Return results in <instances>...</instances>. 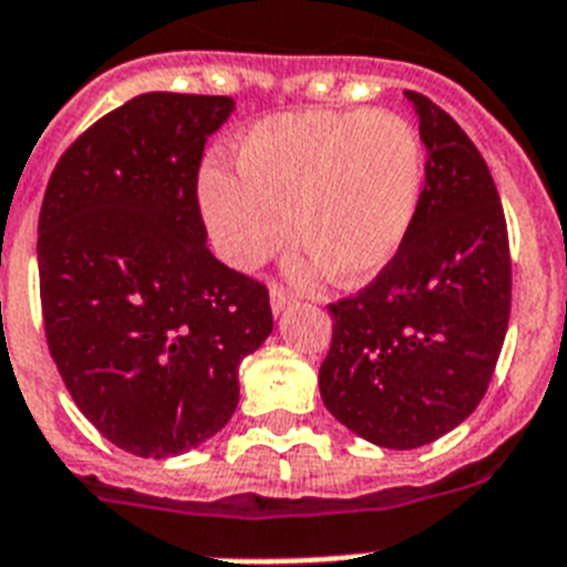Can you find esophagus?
<instances>
[{
    "mask_svg": "<svg viewBox=\"0 0 567 567\" xmlns=\"http://www.w3.org/2000/svg\"><path fill=\"white\" fill-rule=\"evenodd\" d=\"M269 301H272V310H275V316H278V312H284L289 303H292V295H289L287 289L272 287V289H269Z\"/></svg>",
    "mask_w": 567,
    "mask_h": 567,
    "instance_id": "34e87169",
    "label": "esophagus"
}]
</instances>
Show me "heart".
<instances>
[{"label":"heart","mask_w":567,"mask_h":567,"mask_svg":"<svg viewBox=\"0 0 567 567\" xmlns=\"http://www.w3.org/2000/svg\"><path fill=\"white\" fill-rule=\"evenodd\" d=\"M237 173L210 167L199 208L228 266L251 272L289 240L336 284L379 275L417 219L425 156L409 118L388 110L284 112L237 144Z\"/></svg>","instance_id":"1"}]
</instances>
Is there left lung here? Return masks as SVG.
<instances>
[{
  "instance_id": "8db88e82",
  "label": "left lung",
  "mask_w": 567,
  "mask_h": 567,
  "mask_svg": "<svg viewBox=\"0 0 567 567\" xmlns=\"http://www.w3.org/2000/svg\"><path fill=\"white\" fill-rule=\"evenodd\" d=\"M425 144L417 219L362 292L330 303L318 371L327 411L382 449H417L484 400L509 321V243L484 156L457 121L405 92Z\"/></svg>"
}]
</instances>
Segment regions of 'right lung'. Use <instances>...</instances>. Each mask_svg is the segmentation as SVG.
Listing matches in <instances>:
<instances>
[{
	"mask_svg": "<svg viewBox=\"0 0 567 567\" xmlns=\"http://www.w3.org/2000/svg\"><path fill=\"white\" fill-rule=\"evenodd\" d=\"M226 95L144 92L65 150L40 210L51 359L78 409L138 457L196 449L231 420L237 368L272 333L264 284L208 249L196 176Z\"/></svg>",
	"mask_w": 567,
	"mask_h": 567,
	"instance_id": "obj_1",
	"label": "right lung"
}]
</instances>
